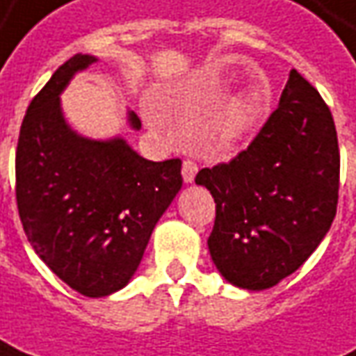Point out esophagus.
Listing matches in <instances>:
<instances>
[{
    "label": "esophagus",
    "mask_w": 356,
    "mask_h": 356,
    "mask_svg": "<svg viewBox=\"0 0 356 356\" xmlns=\"http://www.w3.org/2000/svg\"><path fill=\"white\" fill-rule=\"evenodd\" d=\"M181 171H183V179H185V183H193V181H195V175H197V171H198V165L193 161V159H185Z\"/></svg>",
    "instance_id": "34e87169"
}]
</instances>
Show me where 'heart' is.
<instances>
[{
  "label": "heart",
  "mask_w": 356,
  "mask_h": 356,
  "mask_svg": "<svg viewBox=\"0 0 356 356\" xmlns=\"http://www.w3.org/2000/svg\"><path fill=\"white\" fill-rule=\"evenodd\" d=\"M149 120L154 127H163L165 124V118L161 113L152 111L149 113ZM251 120H253V101L248 97H239L234 101V105L229 108L228 118H226V128H224V136L228 140H236L239 138L249 127H251Z\"/></svg>",
  "instance_id": "obj_1"
}]
</instances>
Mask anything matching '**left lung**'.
<instances>
[{
	"label": "left lung",
	"mask_w": 356,
	"mask_h": 356,
	"mask_svg": "<svg viewBox=\"0 0 356 356\" xmlns=\"http://www.w3.org/2000/svg\"><path fill=\"white\" fill-rule=\"evenodd\" d=\"M216 220L210 257L239 289L292 275L325 238L339 198V144L330 107L292 70L279 108L236 158L200 169Z\"/></svg>",
	"instance_id": "1"
}]
</instances>
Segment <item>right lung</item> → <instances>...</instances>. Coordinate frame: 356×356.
Instances as JSON below:
<instances>
[{"mask_svg":"<svg viewBox=\"0 0 356 356\" xmlns=\"http://www.w3.org/2000/svg\"><path fill=\"white\" fill-rule=\"evenodd\" d=\"M91 62L70 58L31 101L17 142L15 197L36 255L70 289L99 298L132 279L183 177L179 158L149 161L120 138L97 142L67 127L58 95ZM128 120L142 127L134 113Z\"/></svg>","mask_w":356,"mask_h":356,"instance_id":"right-lung-1","label":"right lung"}]
</instances>
